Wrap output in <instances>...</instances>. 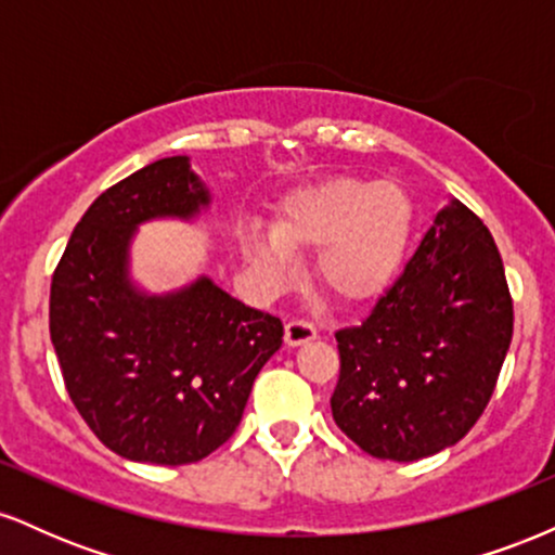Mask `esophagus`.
Instances as JSON below:
<instances>
[{"instance_id":"obj_1","label":"esophagus","mask_w":555,"mask_h":555,"mask_svg":"<svg viewBox=\"0 0 555 555\" xmlns=\"http://www.w3.org/2000/svg\"><path fill=\"white\" fill-rule=\"evenodd\" d=\"M315 336H318V331H315L313 323H308V321H289L284 326L286 347H299V344L313 341Z\"/></svg>"}]
</instances>
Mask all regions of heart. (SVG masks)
<instances>
[{
	"mask_svg": "<svg viewBox=\"0 0 555 555\" xmlns=\"http://www.w3.org/2000/svg\"><path fill=\"white\" fill-rule=\"evenodd\" d=\"M415 208L397 182L331 177L289 193L273 227L247 224V263L271 289L297 273L299 253L318 250L315 276L331 297L362 305L397 282L410 250Z\"/></svg>",
	"mask_w": 555,
	"mask_h": 555,
	"instance_id": "1",
	"label": "heart"
}]
</instances>
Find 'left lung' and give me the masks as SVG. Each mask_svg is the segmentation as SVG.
I'll list each match as a JSON object with an SVG mask.
<instances>
[{
    "label": "left lung",
    "mask_w": 555,
    "mask_h": 555,
    "mask_svg": "<svg viewBox=\"0 0 555 555\" xmlns=\"http://www.w3.org/2000/svg\"><path fill=\"white\" fill-rule=\"evenodd\" d=\"M514 331L488 227L451 197L362 326L344 328L331 415L375 460L415 462L467 436Z\"/></svg>",
    "instance_id": "8db88e82"
}]
</instances>
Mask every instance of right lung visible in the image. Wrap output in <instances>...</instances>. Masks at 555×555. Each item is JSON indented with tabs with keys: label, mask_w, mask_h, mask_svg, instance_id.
I'll use <instances>...</instances> for the list:
<instances>
[{
	"label": "right lung",
	"mask_w": 555,
	"mask_h": 555,
	"mask_svg": "<svg viewBox=\"0 0 555 555\" xmlns=\"http://www.w3.org/2000/svg\"><path fill=\"white\" fill-rule=\"evenodd\" d=\"M211 190L171 156L91 203L56 266L49 331L73 404L130 462L206 460L237 430L253 380L282 347L279 318L247 308L201 273L149 292L132 276L140 224L195 221Z\"/></svg>",
	"instance_id": "obj_1"
}]
</instances>
